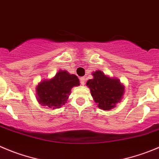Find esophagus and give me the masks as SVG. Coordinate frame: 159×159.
Instances as JSON below:
<instances>
[{
    "label": "esophagus",
    "instance_id": "obj_1",
    "mask_svg": "<svg viewBox=\"0 0 159 159\" xmlns=\"http://www.w3.org/2000/svg\"><path fill=\"white\" fill-rule=\"evenodd\" d=\"M80 80V84H82V85H84V84H85V82H86L85 77H81Z\"/></svg>",
    "mask_w": 159,
    "mask_h": 159
}]
</instances>
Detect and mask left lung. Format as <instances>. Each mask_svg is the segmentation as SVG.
Segmentation results:
<instances>
[{
    "label": "left lung",
    "instance_id": "8db88e82",
    "mask_svg": "<svg viewBox=\"0 0 159 159\" xmlns=\"http://www.w3.org/2000/svg\"><path fill=\"white\" fill-rule=\"evenodd\" d=\"M93 79L87 82L93 101L104 111H110L120 102L125 92V86L119 79L110 77L97 70L92 73Z\"/></svg>",
    "mask_w": 159,
    "mask_h": 159
}]
</instances>
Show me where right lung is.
<instances>
[{"label":"right lung","instance_id":"right-lung-1","mask_svg":"<svg viewBox=\"0 0 159 159\" xmlns=\"http://www.w3.org/2000/svg\"><path fill=\"white\" fill-rule=\"evenodd\" d=\"M80 85V80L66 70H59L51 79L43 80L36 87L37 100L41 105L58 108L66 103L71 90Z\"/></svg>","mask_w":159,"mask_h":159}]
</instances>
